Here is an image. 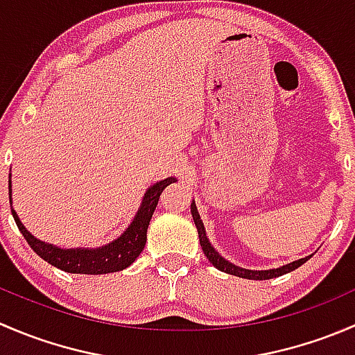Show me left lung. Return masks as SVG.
<instances>
[{
	"label": "left lung",
	"mask_w": 355,
	"mask_h": 355,
	"mask_svg": "<svg viewBox=\"0 0 355 355\" xmlns=\"http://www.w3.org/2000/svg\"><path fill=\"white\" fill-rule=\"evenodd\" d=\"M191 213H192V218H194L196 228H198L199 242H200V247H202L204 254H206V257L209 259V263L213 264L216 270L223 271V273L234 275V277H239V278H247V280H270V278L282 277V275L297 270V268L302 266V264L306 263L311 256H313V254H311V256L302 257V259L292 261V263L284 264V266H280V268H271V270H245V268H241V266H237V264L230 263L228 259H225V257L221 256V254L218 252L213 245H211L209 239H207V235H206V228H204V223H202V220H200L198 206H196L194 200L191 202Z\"/></svg>",
	"instance_id": "left-lung-1"
}]
</instances>
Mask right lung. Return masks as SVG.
Masks as SVG:
<instances>
[{
	"label": "right lung",
	"instance_id": "right-lung-1",
	"mask_svg": "<svg viewBox=\"0 0 355 355\" xmlns=\"http://www.w3.org/2000/svg\"><path fill=\"white\" fill-rule=\"evenodd\" d=\"M177 182L175 177H168L164 180L156 182L151 187L146 191L144 198H142L141 206H139L137 213H135L134 220L130 221L123 234L111 241L110 244L101 247H77V249H62L58 245L48 244V242L39 241L37 237L31 234L24 223L20 221L19 214L12 207V214L15 218V223L19 227L20 234L24 235L25 241L32 247L39 257L48 261L51 266L60 268V270L67 271V273H77V275H106L114 273V271H121L125 268L130 266L139 254L142 252L146 245V239H148V227L151 221L153 213H155L157 200H159L161 192L168 187L170 184ZM10 189V204H12V173H10L8 180Z\"/></svg>",
	"mask_w": 355,
	"mask_h": 355
}]
</instances>
